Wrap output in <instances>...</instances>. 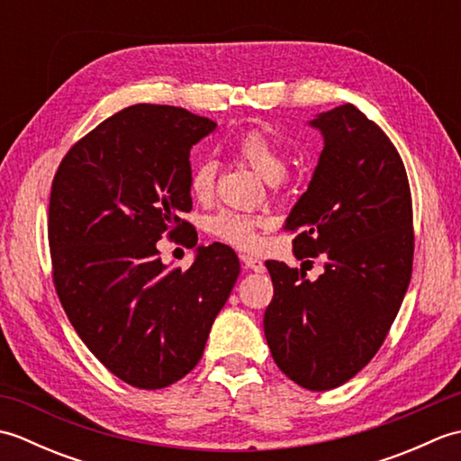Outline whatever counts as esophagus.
<instances>
[{
  "label": "esophagus",
  "instance_id": "obj_1",
  "mask_svg": "<svg viewBox=\"0 0 461 461\" xmlns=\"http://www.w3.org/2000/svg\"><path fill=\"white\" fill-rule=\"evenodd\" d=\"M241 263H243V267L256 271V273H263V271H266V263H263V261H261L259 258H256V256H246V253H243V256H241Z\"/></svg>",
  "mask_w": 461,
  "mask_h": 461
}]
</instances>
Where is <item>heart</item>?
Returning <instances> with one entry per match:
<instances>
[{
  "instance_id": "1",
  "label": "heart",
  "mask_w": 461,
  "mask_h": 461,
  "mask_svg": "<svg viewBox=\"0 0 461 461\" xmlns=\"http://www.w3.org/2000/svg\"><path fill=\"white\" fill-rule=\"evenodd\" d=\"M236 154L249 164L263 180L277 182L285 176V156L279 144L261 131H249L236 144ZM215 164L202 160L192 168L190 192L195 200L205 202L212 198L215 185ZM266 218L261 215L241 213L233 210H221L208 220V231L218 240L240 249H253L259 243V230L266 228Z\"/></svg>"
}]
</instances>
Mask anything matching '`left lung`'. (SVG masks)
Here are the masks:
<instances>
[{"mask_svg":"<svg viewBox=\"0 0 461 461\" xmlns=\"http://www.w3.org/2000/svg\"><path fill=\"white\" fill-rule=\"evenodd\" d=\"M322 152L285 230L293 253L327 258L315 281L267 261L273 299L263 317L276 365L322 393L365 368L384 342L412 276V195L394 144L355 104L317 114Z\"/></svg>","mask_w":461,"mask_h":461,"instance_id":"8db88e82","label":"left lung"}]
</instances>
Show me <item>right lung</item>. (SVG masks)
Wrapping results in <instances>:
<instances>
[{"mask_svg": "<svg viewBox=\"0 0 461 461\" xmlns=\"http://www.w3.org/2000/svg\"><path fill=\"white\" fill-rule=\"evenodd\" d=\"M215 122L178 106L134 104L67 152L49 200L57 295L93 355L126 384L156 390L198 365L240 276L236 251L195 248L168 269L156 241L188 228L190 150Z\"/></svg>", "mask_w": 461, "mask_h": 461, "instance_id": "right-lung-1", "label": "right lung"}]
</instances>
